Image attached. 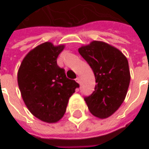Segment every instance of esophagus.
Returning a JSON list of instances; mask_svg holds the SVG:
<instances>
[{
  "label": "esophagus",
  "mask_w": 149,
  "mask_h": 149,
  "mask_svg": "<svg viewBox=\"0 0 149 149\" xmlns=\"http://www.w3.org/2000/svg\"><path fill=\"white\" fill-rule=\"evenodd\" d=\"M75 80H76V82L79 84V82H80V79H79V77L76 78V79H75Z\"/></svg>",
  "instance_id": "obj_1"
}]
</instances>
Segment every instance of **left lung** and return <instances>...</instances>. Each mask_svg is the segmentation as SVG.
Instances as JSON below:
<instances>
[{"label":"left lung","mask_w":149,"mask_h":149,"mask_svg":"<svg viewBox=\"0 0 149 149\" xmlns=\"http://www.w3.org/2000/svg\"><path fill=\"white\" fill-rule=\"evenodd\" d=\"M79 53L95 74V91L84 97L89 110L100 118L109 117L127 95L130 82L128 60L119 49L97 40L81 46Z\"/></svg>","instance_id":"left-lung-1"}]
</instances>
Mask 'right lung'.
<instances>
[{"label": "right lung", "mask_w": 149, "mask_h": 149, "mask_svg": "<svg viewBox=\"0 0 149 149\" xmlns=\"http://www.w3.org/2000/svg\"><path fill=\"white\" fill-rule=\"evenodd\" d=\"M64 48L63 45L41 44L26 54L18 70V85L26 107L46 123H55L64 116L69 99L79 87L57 65Z\"/></svg>", "instance_id": "add662e5"}]
</instances>
